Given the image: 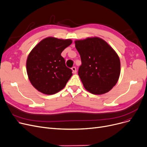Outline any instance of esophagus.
<instances>
[{"label": "esophagus", "mask_w": 147, "mask_h": 147, "mask_svg": "<svg viewBox=\"0 0 147 147\" xmlns=\"http://www.w3.org/2000/svg\"><path fill=\"white\" fill-rule=\"evenodd\" d=\"M71 69H72L73 73L74 74H76V73L77 70H76V68L75 67H73L71 68Z\"/></svg>", "instance_id": "obj_1"}]
</instances>
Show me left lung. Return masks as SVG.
Returning a JSON list of instances; mask_svg holds the SVG:
<instances>
[{
    "label": "left lung",
    "instance_id": "obj_1",
    "mask_svg": "<svg viewBox=\"0 0 147 147\" xmlns=\"http://www.w3.org/2000/svg\"><path fill=\"white\" fill-rule=\"evenodd\" d=\"M82 65L78 74L84 88L90 93L102 95L117 83L120 74V61L110 45L98 37L74 42Z\"/></svg>",
    "mask_w": 147,
    "mask_h": 147
}]
</instances>
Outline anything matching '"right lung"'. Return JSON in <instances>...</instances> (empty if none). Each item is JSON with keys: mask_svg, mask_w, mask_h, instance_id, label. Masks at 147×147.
Masks as SVG:
<instances>
[{"mask_svg": "<svg viewBox=\"0 0 147 147\" xmlns=\"http://www.w3.org/2000/svg\"><path fill=\"white\" fill-rule=\"evenodd\" d=\"M71 43V39L48 37L31 51L26 61L27 73L30 83L38 91L52 95L65 86L73 74L61 54Z\"/></svg>", "mask_w": 147, "mask_h": 147, "instance_id": "right-lung-1", "label": "right lung"}]
</instances>
